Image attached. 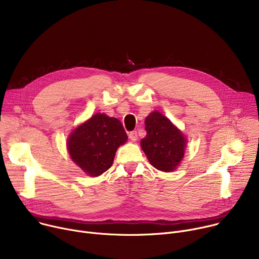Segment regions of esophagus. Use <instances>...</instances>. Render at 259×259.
Returning <instances> with one entry per match:
<instances>
[{"label": "esophagus", "instance_id": "34e87169", "mask_svg": "<svg viewBox=\"0 0 259 259\" xmlns=\"http://www.w3.org/2000/svg\"><path fill=\"white\" fill-rule=\"evenodd\" d=\"M128 138L131 139V140H132L133 142L137 141V140H138V133H137V131L131 132V133L128 134Z\"/></svg>", "mask_w": 259, "mask_h": 259}]
</instances>
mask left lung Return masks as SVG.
Listing matches in <instances>:
<instances>
[{
	"mask_svg": "<svg viewBox=\"0 0 259 259\" xmlns=\"http://www.w3.org/2000/svg\"><path fill=\"white\" fill-rule=\"evenodd\" d=\"M146 136L141 147L150 164L164 172H171L180 165L185 155L187 139L163 114L150 113L145 119Z\"/></svg>",
	"mask_w": 259,
	"mask_h": 259,
	"instance_id": "left-lung-1",
	"label": "left lung"
}]
</instances>
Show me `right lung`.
I'll list each match as a JSON object with an SVG mask.
<instances>
[{"label":"right lung","mask_w":259,"mask_h":259,"mask_svg":"<svg viewBox=\"0 0 259 259\" xmlns=\"http://www.w3.org/2000/svg\"><path fill=\"white\" fill-rule=\"evenodd\" d=\"M126 140L127 135L117 118L97 113L73 130L67 149L74 164L96 177L112 166L117 148Z\"/></svg>","instance_id":"1"}]
</instances>
